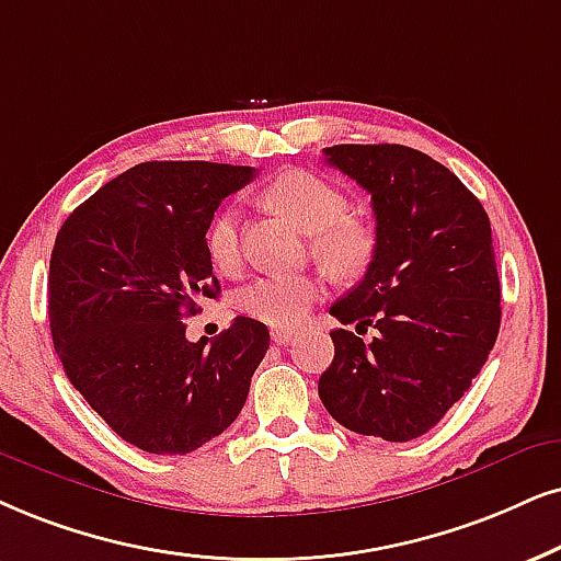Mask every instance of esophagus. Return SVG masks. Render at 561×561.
Segmentation results:
<instances>
[{"mask_svg": "<svg viewBox=\"0 0 561 561\" xmlns=\"http://www.w3.org/2000/svg\"><path fill=\"white\" fill-rule=\"evenodd\" d=\"M295 339V331L293 329H274L272 331V342L274 344H279V346H285V344H289Z\"/></svg>", "mask_w": 561, "mask_h": 561, "instance_id": "obj_1", "label": "esophagus"}]
</instances>
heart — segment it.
Segmentation results:
<instances>
[{"label":"heart","mask_w":561,"mask_h":561,"mask_svg":"<svg viewBox=\"0 0 561 561\" xmlns=\"http://www.w3.org/2000/svg\"><path fill=\"white\" fill-rule=\"evenodd\" d=\"M266 202L313 236V253L336 276H357L373 259V232L350 217V196L336 183L310 170H287L264 191ZM204 248L217 272L240 264V211L225 204L209 219ZM323 279L313 274L261 276L238 293V310L274 329H295L321 300Z\"/></svg>","instance_id":"1"}]
</instances>
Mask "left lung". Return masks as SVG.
<instances>
[{
  "label": "left lung",
  "instance_id": "left-lung-1",
  "mask_svg": "<svg viewBox=\"0 0 561 561\" xmlns=\"http://www.w3.org/2000/svg\"><path fill=\"white\" fill-rule=\"evenodd\" d=\"M325 162L373 196L365 279L331 305L336 329L318 380L323 407L359 435L407 443L471 388L500 333V276L484 207L448 168L403 145H333Z\"/></svg>",
  "mask_w": 561,
  "mask_h": 561
}]
</instances>
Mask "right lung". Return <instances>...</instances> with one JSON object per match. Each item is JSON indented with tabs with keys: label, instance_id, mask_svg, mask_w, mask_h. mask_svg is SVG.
Segmentation results:
<instances>
[{
	"label": "right lung",
	"instance_id": "obj_1",
	"mask_svg": "<svg viewBox=\"0 0 561 561\" xmlns=\"http://www.w3.org/2000/svg\"><path fill=\"white\" fill-rule=\"evenodd\" d=\"M256 168L139 162L64 219L48 321L64 373L103 422L154 456H186L238 420L268 329L238 316L215 342L183 318L219 295L204 232Z\"/></svg>",
	"mask_w": 561,
	"mask_h": 561
}]
</instances>
